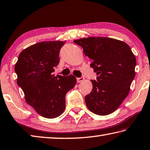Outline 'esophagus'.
<instances>
[{"label": "esophagus", "mask_w": 150, "mask_h": 150, "mask_svg": "<svg viewBox=\"0 0 150 150\" xmlns=\"http://www.w3.org/2000/svg\"><path fill=\"white\" fill-rule=\"evenodd\" d=\"M84 79V77H79V78L77 79V83H81V82H82V81H83Z\"/></svg>", "instance_id": "obj_1"}]
</instances>
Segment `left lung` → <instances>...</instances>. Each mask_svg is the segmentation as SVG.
I'll return each instance as SVG.
<instances>
[{"instance_id": "obj_1", "label": "left lung", "mask_w": 150, "mask_h": 150, "mask_svg": "<svg viewBox=\"0 0 150 150\" xmlns=\"http://www.w3.org/2000/svg\"><path fill=\"white\" fill-rule=\"evenodd\" d=\"M86 56L98 77L91 80L92 91L85 96L90 111L106 115L115 111L129 94L135 77V56L129 45L108 37H88L75 40Z\"/></svg>"}]
</instances>
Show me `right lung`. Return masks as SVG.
Returning a JSON list of instances; mask_svg holds the SVG:
<instances>
[{"label": "right lung", "mask_w": 150, "mask_h": 150, "mask_svg": "<svg viewBox=\"0 0 150 150\" xmlns=\"http://www.w3.org/2000/svg\"><path fill=\"white\" fill-rule=\"evenodd\" d=\"M65 42L45 41L30 46L20 54L15 65L18 85L27 103L46 118H56L64 112L66 95L77 83L72 75L52 74L59 64V53Z\"/></svg>", "instance_id": "right-lung-1"}]
</instances>
